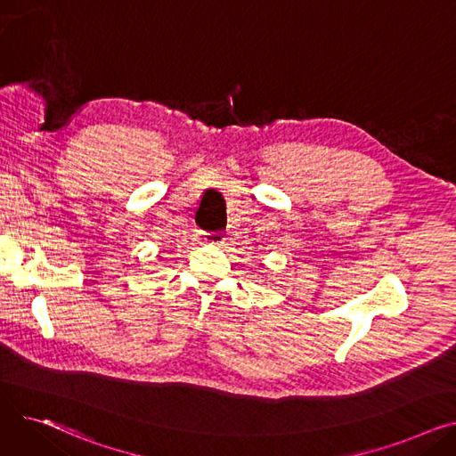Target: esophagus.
<instances>
[{
    "instance_id": "34e87169",
    "label": "esophagus",
    "mask_w": 456,
    "mask_h": 456,
    "mask_svg": "<svg viewBox=\"0 0 456 456\" xmlns=\"http://www.w3.org/2000/svg\"><path fill=\"white\" fill-rule=\"evenodd\" d=\"M203 240L210 244H224L225 242V232L224 231H203Z\"/></svg>"
}]
</instances>
